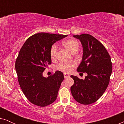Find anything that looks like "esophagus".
I'll use <instances>...</instances> for the list:
<instances>
[{"mask_svg":"<svg viewBox=\"0 0 124 124\" xmlns=\"http://www.w3.org/2000/svg\"><path fill=\"white\" fill-rule=\"evenodd\" d=\"M64 77H65V78H68V77H69V74L67 73H64Z\"/></svg>","mask_w":124,"mask_h":124,"instance_id":"1","label":"esophagus"}]
</instances>
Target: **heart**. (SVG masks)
<instances>
[{"mask_svg":"<svg viewBox=\"0 0 124 124\" xmlns=\"http://www.w3.org/2000/svg\"><path fill=\"white\" fill-rule=\"evenodd\" d=\"M63 46L70 52H77L79 48V43L77 40L74 39H68L63 42ZM57 51V46L55 45L51 46L50 50V55L52 59H54L55 57ZM76 63L74 61H67L60 62L57 66V69L58 70L64 72H69L72 70V69L75 67Z\"/></svg>","mask_w":124,"mask_h":124,"instance_id":"obj_1","label":"heart"}]
</instances>
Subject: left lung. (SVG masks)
I'll return each instance as SVG.
<instances>
[{
    "mask_svg": "<svg viewBox=\"0 0 124 124\" xmlns=\"http://www.w3.org/2000/svg\"><path fill=\"white\" fill-rule=\"evenodd\" d=\"M80 40L83 47L82 60L77 69L86 72L85 79L70 76L74 80L70 91L74 99L82 104L97 101L109 84L112 71L111 57L103 44L92 35L83 34L73 35Z\"/></svg>",
    "mask_w": 124,
    "mask_h": 124,
    "instance_id": "left-lung-1",
    "label": "left lung"
}]
</instances>
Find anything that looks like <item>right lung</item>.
Wrapping results in <instances>:
<instances>
[{"mask_svg": "<svg viewBox=\"0 0 124 124\" xmlns=\"http://www.w3.org/2000/svg\"><path fill=\"white\" fill-rule=\"evenodd\" d=\"M67 35L46 33L35 34L28 38L20 49L15 68L20 87L33 104L46 107L56 99L64 74L57 70L47 78L43 72L51 64L50 48Z\"/></svg>", "mask_w": 124, "mask_h": 124, "instance_id": "add662e5", "label": "right lung"}]
</instances>
